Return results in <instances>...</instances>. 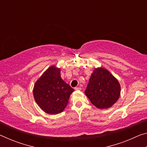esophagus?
Segmentation results:
<instances>
[{
  "label": "esophagus",
  "mask_w": 147,
  "mask_h": 147,
  "mask_svg": "<svg viewBox=\"0 0 147 147\" xmlns=\"http://www.w3.org/2000/svg\"><path fill=\"white\" fill-rule=\"evenodd\" d=\"M74 89L75 90H81V88H80V87H76V88H74Z\"/></svg>",
  "instance_id": "esophagus-1"
}]
</instances>
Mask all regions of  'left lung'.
Segmentation results:
<instances>
[{
  "label": "left lung",
  "mask_w": 147,
  "mask_h": 147,
  "mask_svg": "<svg viewBox=\"0 0 147 147\" xmlns=\"http://www.w3.org/2000/svg\"><path fill=\"white\" fill-rule=\"evenodd\" d=\"M85 94L96 108L107 109L118 100L121 94V85L117 79L106 68H94Z\"/></svg>",
  "instance_id": "left-lung-1"
}]
</instances>
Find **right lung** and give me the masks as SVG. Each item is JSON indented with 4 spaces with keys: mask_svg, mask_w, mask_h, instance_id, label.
I'll list each match as a JSON object with an SVG mask.
<instances>
[{
    "mask_svg": "<svg viewBox=\"0 0 147 147\" xmlns=\"http://www.w3.org/2000/svg\"><path fill=\"white\" fill-rule=\"evenodd\" d=\"M60 68L51 65L34 84L35 101L45 112L56 115L63 111L74 89L61 78Z\"/></svg>",
    "mask_w": 147,
    "mask_h": 147,
    "instance_id": "right-lung-1",
    "label": "right lung"
}]
</instances>
